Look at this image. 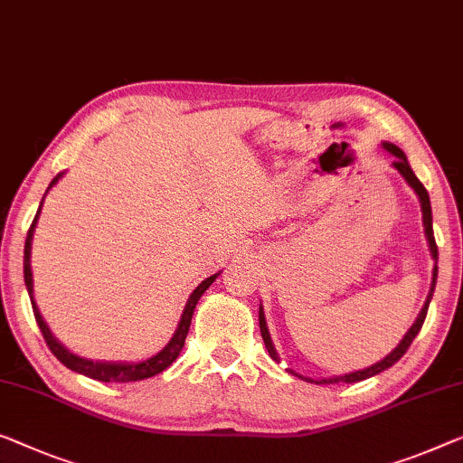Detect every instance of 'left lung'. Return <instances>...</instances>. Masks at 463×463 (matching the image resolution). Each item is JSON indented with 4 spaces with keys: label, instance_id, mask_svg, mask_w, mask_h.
Returning a JSON list of instances; mask_svg holds the SVG:
<instances>
[{
    "label": "left lung",
    "instance_id": "8db88e82",
    "mask_svg": "<svg viewBox=\"0 0 463 463\" xmlns=\"http://www.w3.org/2000/svg\"><path fill=\"white\" fill-rule=\"evenodd\" d=\"M383 147L389 151V154L395 156V162H392V165L399 170V175H402L405 178V183L410 184V187L416 191V195L420 197V205H422V222H424V232H426V239H429V247H430V253H432V260H434V270H432V285H430V291H429V298H426V303L422 307V312L418 314L416 322L411 324V328L405 333V336L402 341H399V345L395 349L391 351L389 355L384 357V360L372 364L370 368H364V370H357V372H351V374H343V376H333V378H320V381H312V378H306V376H299L295 374V372L291 370V374L303 378V381L307 383H318V384H335V383H360V381H365V378L370 376H376L381 374L383 370L391 368L392 364L402 360V357L405 355V351L410 349L411 341L416 339V335L420 333V328H422V324L426 320V312H429V306H430V299H432V293H434V285H437V274H439V268H437V261H439V250H437V241H434V232H432V210H430V197H429V191L424 189V184L418 181V176L413 175V170L410 168L408 164V157H405V154L402 149L397 147V145L392 143H383ZM260 330H261V339H264L266 343V349L268 354H270V357L274 362H279V354H276L274 345H272V339H270V333H268V326H266V318H264V309L260 307Z\"/></svg>",
    "mask_w": 463,
    "mask_h": 463
}]
</instances>
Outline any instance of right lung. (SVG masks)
Returning a JSON list of instances; mask_svg holds the SVG:
<instances>
[{
  "label": "right lung",
  "mask_w": 463,
  "mask_h": 463,
  "mask_svg": "<svg viewBox=\"0 0 463 463\" xmlns=\"http://www.w3.org/2000/svg\"><path fill=\"white\" fill-rule=\"evenodd\" d=\"M61 175H58L50 183V191L55 183H58V178ZM45 191V193H47ZM43 205V202H41ZM41 205L37 210V216H34L29 234H26V243H24V282H26V291H29V298L33 303V314H34V320H37L41 333H43V339L47 343V347L52 349V354L58 357V360L66 365V368H71L74 372H79V374H85L89 378H93V381H99V383H135V381H145V378H151L156 374H160L164 372L168 365L176 360L178 354H181L183 347H184V339H187L189 335V326H191V318H193V309H195L197 301L202 295L205 293V288H208L213 280H216L218 274H212L210 279H205L202 285H199L195 291L191 293V298L187 301V306H184V312L181 316V322H178V328L175 336H172L170 343L165 345V347L160 351V354H156L154 357H149V360H143V362H133V364H127V362H91V360H85V357H79L68 351L64 345H61L55 336L52 335V330L47 328V324L43 320V316H41L37 303L33 299V272H31V243H33V232H34V224H37V218H39V212H41Z\"/></svg>",
  "instance_id": "add662e5"
}]
</instances>
